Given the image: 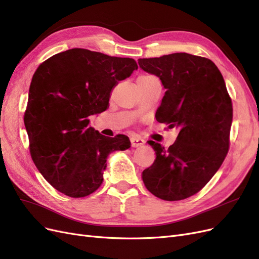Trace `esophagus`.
I'll list each match as a JSON object with an SVG mask.
<instances>
[{
  "label": "esophagus",
  "mask_w": 259,
  "mask_h": 259,
  "mask_svg": "<svg viewBox=\"0 0 259 259\" xmlns=\"http://www.w3.org/2000/svg\"><path fill=\"white\" fill-rule=\"evenodd\" d=\"M131 143H132V147H139V146H143L145 144V140L140 137L133 136L131 138Z\"/></svg>",
  "instance_id": "1"
}]
</instances>
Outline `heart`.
<instances>
[{"instance_id": "heart-1", "label": "heart", "mask_w": 259, "mask_h": 259, "mask_svg": "<svg viewBox=\"0 0 259 259\" xmlns=\"http://www.w3.org/2000/svg\"><path fill=\"white\" fill-rule=\"evenodd\" d=\"M151 77H154L152 75H140L137 80H146V79H151Z\"/></svg>"}]
</instances>
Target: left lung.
Segmentation results:
<instances>
[{
  "label": "left lung",
  "instance_id": "left-lung-1",
  "mask_svg": "<svg viewBox=\"0 0 259 259\" xmlns=\"http://www.w3.org/2000/svg\"><path fill=\"white\" fill-rule=\"evenodd\" d=\"M144 71L166 90L155 119L179 130L167 149L149 140L156 158L143 171L155 197L179 201L199 192L223 164L229 150L232 103L213 61L187 53L138 59Z\"/></svg>",
  "mask_w": 259,
  "mask_h": 259
}]
</instances>
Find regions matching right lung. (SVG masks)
Returning a JSON list of instances; mask_svg holds the SVG:
<instances>
[{
    "label": "right lung",
    "instance_id": "1",
    "mask_svg": "<svg viewBox=\"0 0 259 259\" xmlns=\"http://www.w3.org/2000/svg\"><path fill=\"white\" fill-rule=\"evenodd\" d=\"M138 66L132 58L72 49L38 66L23 116L38 171L68 197L83 198L104 180L107 156L131 147L127 136L107 137L89 117L105 111L114 86Z\"/></svg>",
    "mask_w": 259,
    "mask_h": 259
}]
</instances>
